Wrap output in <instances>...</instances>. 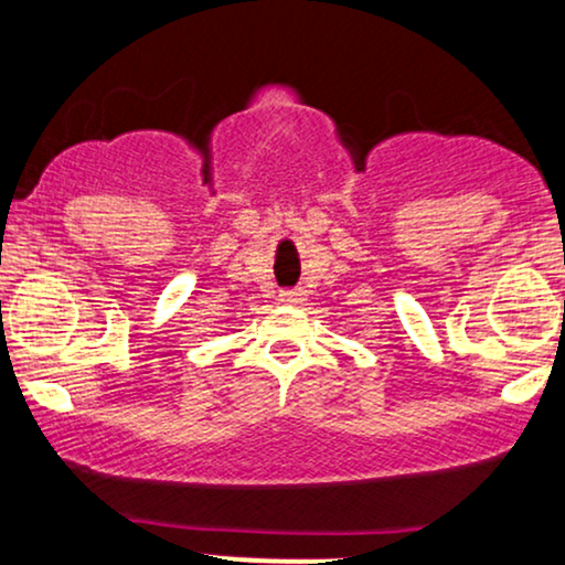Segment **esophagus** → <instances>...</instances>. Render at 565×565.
Segmentation results:
<instances>
[{
  "label": "esophagus",
  "mask_w": 565,
  "mask_h": 565,
  "mask_svg": "<svg viewBox=\"0 0 565 565\" xmlns=\"http://www.w3.org/2000/svg\"><path fill=\"white\" fill-rule=\"evenodd\" d=\"M303 296H306V292L300 288H288V290L280 292V300H282V303L296 306V303H300V300H303Z\"/></svg>",
  "instance_id": "esophagus-1"
}]
</instances>
